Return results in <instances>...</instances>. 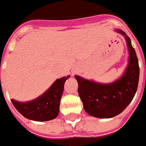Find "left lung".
<instances>
[{
  "label": "left lung",
  "mask_w": 146,
  "mask_h": 146,
  "mask_svg": "<svg viewBox=\"0 0 146 146\" xmlns=\"http://www.w3.org/2000/svg\"><path fill=\"white\" fill-rule=\"evenodd\" d=\"M116 32L125 36L129 51L128 65L122 77L111 83L102 84L75 76L84 110L98 118H111L121 113L132 101L138 87L140 68L135 48L124 31Z\"/></svg>",
  "instance_id": "obj_1"
}]
</instances>
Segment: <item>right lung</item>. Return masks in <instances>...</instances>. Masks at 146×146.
I'll return each mask as SVG.
<instances>
[{
  "label": "right lung",
  "mask_w": 146,
  "mask_h": 146,
  "mask_svg": "<svg viewBox=\"0 0 146 146\" xmlns=\"http://www.w3.org/2000/svg\"><path fill=\"white\" fill-rule=\"evenodd\" d=\"M69 77L68 75L57 79L44 94L33 101L21 102L11 99V102L16 110L27 119L37 121L53 120L58 115L64 82Z\"/></svg>",
  "instance_id": "1"
}]
</instances>
